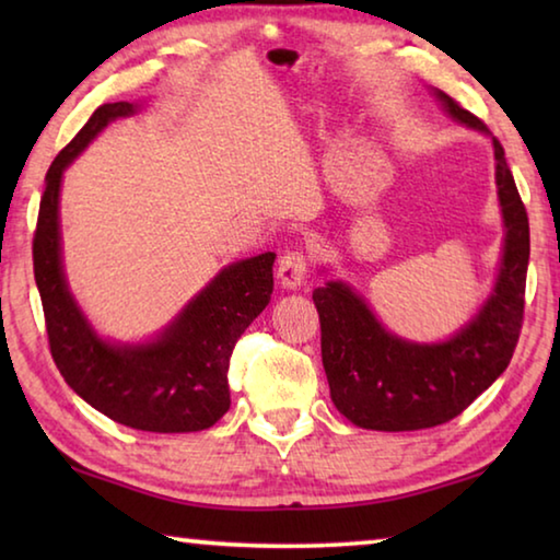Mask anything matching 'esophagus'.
Instances as JSON below:
<instances>
[{
	"mask_svg": "<svg viewBox=\"0 0 560 560\" xmlns=\"http://www.w3.org/2000/svg\"><path fill=\"white\" fill-rule=\"evenodd\" d=\"M308 271V257L303 249H291L279 259V271L277 277L283 289H299L303 279H306Z\"/></svg>",
	"mask_w": 560,
	"mask_h": 560,
	"instance_id": "esophagus-1",
	"label": "esophagus"
}]
</instances>
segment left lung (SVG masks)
Returning <instances> with one entry per match:
<instances>
[{"label": "left lung", "instance_id": "left-lung-1", "mask_svg": "<svg viewBox=\"0 0 560 560\" xmlns=\"http://www.w3.org/2000/svg\"><path fill=\"white\" fill-rule=\"evenodd\" d=\"M438 96L454 118L487 132L485 122L447 93L438 91ZM494 158L506 224L504 261L485 308L447 343L417 346L390 336L368 303L340 281L314 291L330 400L358 428H438L467 410L506 371L524 324L530 242L526 207L497 138Z\"/></svg>", "mask_w": 560, "mask_h": 560}]
</instances>
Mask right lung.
I'll use <instances>...</instances> for the list:
<instances>
[{
	"label": "right lung",
	"instance_id": "right-lung-1",
	"mask_svg": "<svg viewBox=\"0 0 560 560\" xmlns=\"http://www.w3.org/2000/svg\"><path fill=\"white\" fill-rule=\"evenodd\" d=\"M136 103H103L46 173L34 232L39 287L51 358L63 381L113 422L145 432H200L230 410V358L236 340L271 299L277 254L226 267L177 316L155 343L110 346L93 334L61 271L59 187L63 167L110 120L132 116Z\"/></svg>",
	"mask_w": 560,
	"mask_h": 560
}]
</instances>
